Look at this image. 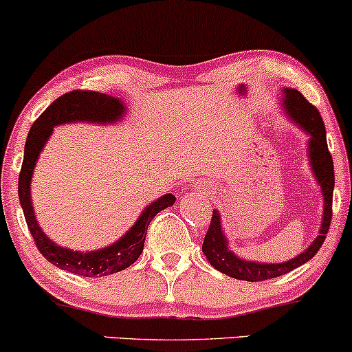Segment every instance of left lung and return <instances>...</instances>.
Instances as JSON below:
<instances>
[{"mask_svg":"<svg viewBox=\"0 0 352 352\" xmlns=\"http://www.w3.org/2000/svg\"><path fill=\"white\" fill-rule=\"evenodd\" d=\"M280 103L292 120L310 135V141H308V159H310L313 175L316 177V182H318L321 187V195L324 198L323 221H321V228L316 239L302 254H298L297 257H292L287 262H280V264H265V262L244 261L231 251L221 228V217H219L218 210H213L210 228L206 231L205 241H203L201 245L203 254H205L206 259H208L214 269L230 275L232 278H238V280H267V278L280 277V275L300 267V265L310 261L320 251L321 244L324 243L326 234H328L329 223H331L334 168L333 157L328 151V144H326L323 118H321L318 109L313 107L310 101L305 98L298 90H295V88H283Z\"/></svg>","mask_w":352,"mask_h":352,"instance_id":"left-lung-1","label":"left lung"}]
</instances>
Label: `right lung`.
I'll use <instances>...</instances> for the list:
<instances>
[{
  "instance_id": "obj_1",
  "label": "right lung",
  "mask_w": 352,
  "mask_h": 352,
  "mask_svg": "<svg viewBox=\"0 0 352 352\" xmlns=\"http://www.w3.org/2000/svg\"><path fill=\"white\" fill-rule=\"evenodd\" d=\"M126 108L121 100L104 95L98 91L74 90L65 93L54 101L44 113L37 118L29 131L26 146H24V160L19 172L18 193L21 208L24 211L29 232L42 256L55 267L67 272L83 275V277H104L128 269L142 254L144 241H146L147 226L159 211H162L175 203L172 193L164 195L146 206L131 230L122 234L116 243L98 251H72L55 244L34 217V206L31 200V180L34 167L39 159L45 142L52 134L55 126L65 122H95V124H113L122 120Z\"/></svg>"
}]
</instances>
